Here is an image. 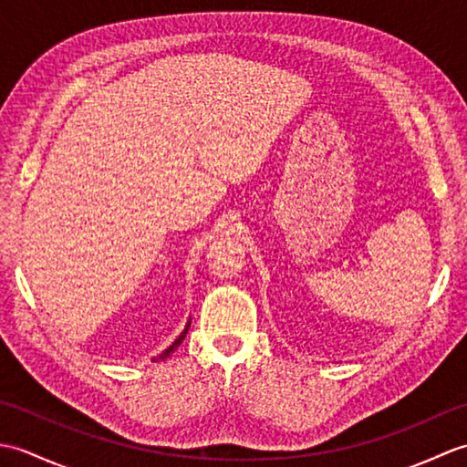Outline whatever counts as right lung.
I'll list each match as a JSON object with an SVG mask.
<instances>
[{
  "mask_svg": "<svg viewBox=\"0 0 467 467\" xmlns=\"http://www.w3.org/2000/svg\"><path fill=\"white\" fill-rule=\"evenodd\" d=\"M188 327H191V323H188V325H186V329L182 331V335H181V337H178V339H176V341H174V343H172L171 347H168V349H166V351H164L162 355H158V357H154V361H158V359H166V357H168V355H171V353H172V351L176 349V347L182 343V339H184V337H186V333H188Z\"/></svg>",
  "mask_w": 467,
  "mask_h": 467,
  "instance_id": "add662e5",
  "label": "right lung"
}]
</instances>
